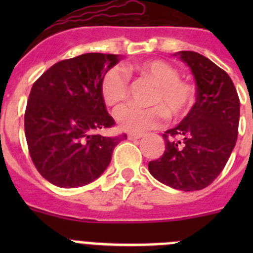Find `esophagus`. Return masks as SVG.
Segmentation results:
<instances>
[{"instance_id": "34e87169", "label": "esophagus", "mask_w": 253, "mask_h": 253, "mask_svg": "<svg viewBox=\"0 0 253 253\" xmlns=\"http://www.w3.org/2000/svg\"><path fill=\"white\" fill-rule=\"evenodd\" d=\"M143 137V134H139V133H130L128 135V138L130 140H137V139H140V138Z\"/></svg>"}]
</instances>
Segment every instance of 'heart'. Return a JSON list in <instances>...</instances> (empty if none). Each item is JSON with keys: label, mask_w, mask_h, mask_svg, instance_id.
<instances>
[{"label": "heart", "mask_w": 253, "mask_h": 253, "mask_svg": "<svg viewBox=\"0 0 253 253\" xmlns=\"http://www.w3.org/2000/svg\"><path fill=\"white\" fill-rule=\"evenodd\" d=\"M137 73L148 78L156 88L148 100L151 107L128 105L116 113V120L124 130L142 133L158 128L165 123L169 114L177 119L189 113L195 101L196 90L194 84L180 80L178 71L162 59L143 60L126 67H113L101 80V96L107 106L118 107L126 101L129 96V75Z\"/></svg>", "instance_id": "1"}]
</instances>
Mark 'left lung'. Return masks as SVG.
<instances>
[{
	"label": "left lung",
	"instance_id": "left-lung-1",
	"mask_svg": "<svg viewBox=\"0 0 253 253\" xmlns=\"http://www.w3.org/2000/svg\"><path fill=\"white\" fill-rule=\"evenodd\" d=\"M178 55L195 77L196 102L177 126L165 131V153L148 169L167 186L195 191L218 177L236 146L240 97L228 73L207 57L190 50Z\"/></svg>",
	"mask_w": 253,
	"mask_h": 253
}]
</instances>
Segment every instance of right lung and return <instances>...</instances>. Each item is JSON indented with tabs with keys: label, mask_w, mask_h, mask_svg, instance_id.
<instances>
[{
	"label": "right lung",
	"mask_w": 253,
	"mask_h": 253,
	"mask_svg": "<svg viewBox=\"0 0 253 253\" xmlns=\"http://www.w3.org/2000/svg\"><path fill=\"white\" fill-rule=\"evenodd\" d=\"M115 54L86 53L53 64L34 82L25 110L29 153L39 173L59 187L90 184L106 169L126 134L95 131L115 122L101 96V80Z\"/></svg>",
	"instance_id": "add662e5"
}]
</instances>
